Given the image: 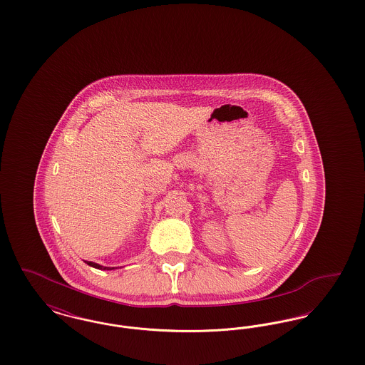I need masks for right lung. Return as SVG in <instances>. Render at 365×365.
Listing matches in <instances>:
<instances>
[{
  "mask_svg": "<svg viewBox=\"0 0 365 365\" xmlns=\"http://www.w3.org/2000/svg\"><path fill=\"white\" fill-rule=\"evenodd\" d=\"M87 265H90V267H93V268H97V269H104V271H108V269H115V267H104V265H100V264H97V262H93V261H85Z\"/></svg>",
  "mask_w": 365,
  "mask_h": 365,
  "instance_id": "right-lung-1",
  "label": "right lung"
}]
</instances>
